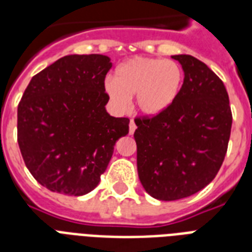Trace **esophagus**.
<instances>
[{
    "mask_svg": "<svg viewBox=\"0 0 252 252\" xmlns=\"http://www.w3.org/2000/svg\"><path fill=\"white\" fill-rule=\"evenodd\" d=\"M136 128H137V126H136V123H134V120L132 119V120L129 122V134H133Z\"/></svg>",
    "mask_w": 252,
    "mask_h": 252,
    "instance_id": "1",
    "label": "esophagus"
}]
</instances>
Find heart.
Masks as SVG:
<instances>
[{
	"mask_svg": "<svg viewBox=\"0 0 252 252\" xmlns=\"http://www.w3.org/2000/svg\"><path fill=\"white\" fill-rule=\"evenodd\" d=\"M182 82L183 70L175 61L134 57L116 69L115 80L104 82V91L118 110H126L129 98L136 96L137 110L156 116L175 102Z\"/></svg>",
	"mask_w": 252,
	"mask_h": 252,
	"instance_id": "1",
	"label": "heart"
}]
</instances>
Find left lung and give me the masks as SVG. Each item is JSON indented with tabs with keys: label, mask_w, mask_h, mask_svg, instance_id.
<instances>
[{
	"label": "left lung",
	"mask_w": 252,
	"mask_h": 252,
	"mask_svg": "<svg viewBox=\"0 0 252 252\" xmlns=\"http://www.w3.org/2000/svg\"><path fill=\"white\" fill-rule=\"evenodd\" d=\"M172 59L184 72L175 102L153 118L134 119L138 178L145 191L162 201L188 197L215 179L233 122L222 81L193 56Z\"/></svg>",
	"instance_id": "left-lung-1"
}]
</instances>
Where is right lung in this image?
Wrapping results in <instances>:
<instances>
[{"label":"right lung","mask_w":252,"mask_h":252,"mask_svg":"<svg viewBox=\"0 0 252 252\" xmlns=\"http://www.w3.org/2000/svg\"><path fill=\"white\" fill-rule=\"evenodd\" d=\"M111 59L69 55L30 81L18 104V144L31 175L49 191L82 196L106 171L129 119L114 118L104 78Z\"/></svg>","instance_id":"add662e5"}]
</instances>
